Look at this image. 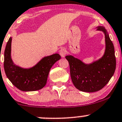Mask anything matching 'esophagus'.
I'll list each match as a JSON object with an SVG mask.
<instances>
[{"mask_svg": "<svg viewBox=\"0 0 122 122\" xmlns=\"http://www.w3.org/2000/svg\"><path fill=\"white\" fill-rule=\"evenodd\" d=\"M66 54H67V51H66V49L61 48L60 50V54L62 58H64L66 55Z\"/></svg>", "mask_w": 122, "mask_h": 122, "instance_id": "1", "label": "esophagus"}]
</instances>
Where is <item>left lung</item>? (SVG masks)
Here are the masks:
<instances>
[{
  "label": "left lung",
  "mask_w": 122,
  "mask_h": 122,
  "mask_svg": "<svg viewBox=\"0 0 122 122\" xmlns=\"http://www.w3.org/2000/svg\"><path fill=\"white\" fill-rule=\"evenodd\" d=\"M105 36L106 48L104 55L97 61L85 64L72 55H67L71 80L75 87L81 92H97L102 89L113 76L116 70V57L113 44L107 30L103 26L97 27Z\"/></svg>",
  "instance_id": "left-lung-1"
}]
</instances>
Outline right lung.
Returning a JSON list of instances; mask_svg holds the SVG:
<instances>
[{
    "label": "right lung",
    "instance_id": "1",
    "mask_svg": "<svg viewBox=\"0 0 122 122\" xmlns=\"http://www.w3.org/2000/svg\"><path fill=\"white\" fill-rule=\"evenodd\" d=\"M12 39V37L9 39L4 53V69L8 79L16 88L23 92L42 88L46 84L50 69L61 59V56L54 54L44 57L31 68H22L15 64L11 58Z\"/></svg>",
    "mask_w": 122,
    "mask_h": 122
}]
</instances>
